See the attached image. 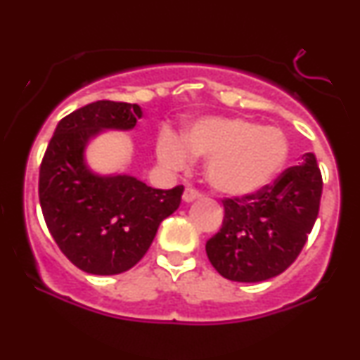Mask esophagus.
I'll use <instances>...</instances> for the list:
<instances>
[{
  "instance_id": "obj_1",
  "label": "esophagus",
  "mask_w": 360,
  "mask_h": 360,
  "mask_svg": "<svg viewBox=\"0 0 360 360\" xmlns=\"http://www.w3.org/2000/svg\"><path fill=\"white\" fill-rule=\"evenodd\" d=\"M201 198V193L198 191V189H194V188H186L184 189V193H183V200L186 201V203H191V201H194V200H200Z\"/></svg>"
}]
</instances>
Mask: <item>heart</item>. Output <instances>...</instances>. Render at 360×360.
Here are the masks:
<instances>
[{
    "instance_id": "obj_1",
    "label": "heart",
    "mask_w": 360,
    "mask_h": 360,
    "mask_svg": "<svg viewBox=\"0 0 360 360\" xmlns=\"http://www.w3.org/2000/svg\"><path fill=\"white\" fill-rule=\"evenodd\" d=\"M157 142V155L169 167H183L188 154L208 157L205 176L210 186L230 196L252 194L283 171L289 155L286 135L276 127H260L247 118H201L181 135Z\"/></svg>"
}]
</instances>
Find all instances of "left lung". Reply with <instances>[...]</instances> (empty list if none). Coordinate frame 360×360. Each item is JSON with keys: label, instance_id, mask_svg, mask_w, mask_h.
<instances>
[{"label": "left lung", "instance_id": "8db88e82", "mask_svg": "<svg viewBox=\"0 0 360 360\" xmlns=\"http://www.w3.org/2000/svg\"><path fill=\"white\" fill-rule=\"evenodd\" d=\"M321 189L320 167L308 152L300 166L259 191L223 198L221 229L206 242L212 266L238 283H259L286 271L315 225Z\"/></svg>", "mask_w": 360, "mask_h": 360}]
</instances>
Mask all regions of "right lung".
Segmentation results:
<instances>
[{
    "mask_svg": "<svg viewBox=\"0 0 360 360\" xmlns=\"http://www.w3.org/2000/svg\"><path fill=\"white\" fill-rule=\"evenodd\" d=\"M139 105L101 100L72 111L53 131L39 174L47 229L62 254L88 274L111 276L135 266L160 221L179 208L184 186L154 189L131 176H98L84 164L91 137L130 130Z\"/></svg>",
    "mask_w": 360,
    "mask_h": 360,
    "instance_id": "add662e5",
    "label": "right lung"
}]
</instances>
